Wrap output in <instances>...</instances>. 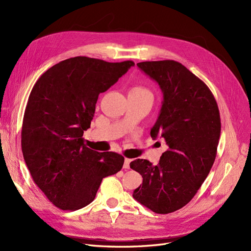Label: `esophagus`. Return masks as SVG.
<instances>
[{
  "mask_svg": "<svg viewBox=\"0 0 251 251\" xmlns=\"http://www.w3.org/2000/svg\"><path fill=\"white\" fill-rule=\"evenodd\" d=\"M130 161H131V159L125 158V160H124V165H123V168H124V169H129V164H130Z\"/></svg>",
  "mask_w": 251,
  "mask_h": 251,
  "instance_id": "34e87169",
  "label": "esophagus"
}]
</instances>
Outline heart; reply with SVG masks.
Listing matches in <instances>:
<instances>
[{
  "label": "heart",
  "mask_w": 251,
  "mask_h": 251,
  "mask_svg": "<svg viewBox=\"0 0 251 251\" xmlns=\"http://www.w3.org/2000/svg\"><path fill=\"white\" fill-rule=\"evenodd\" d=\"M130 92H131V93H136V94L150 95V96H152L151 92H150L149 90H148V89H146V88L142 87V86H135V87L131 88V89H130Z\"/></svg>",
  "instance_id": "1"
}]
</instances>
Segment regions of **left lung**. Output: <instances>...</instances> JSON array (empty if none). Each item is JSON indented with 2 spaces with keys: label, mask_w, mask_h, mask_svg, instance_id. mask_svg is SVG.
Wrapping results in <instances>:
<instances>
[{
  "label": "left lung",
  "mask_w": 251,
  "mask_h": 251,
  "mask_svg": "<svg viewBox=\"0 0 251 251\" xmlns=\"http://www.w3.org/2000/svg\"><path fill=\"white\" fill-rule=\"evenodd\" d=\"M137 66L163 93L151 136L162 137L169 149L157 165L146 159L130 163L143 177L132 197L151 211L168 214L187 205L208 177L217 154L219 109L206 83L181 63L151 61Z\"/></svg>",
  "instance_id": "8db88e82"
}]
</instances>
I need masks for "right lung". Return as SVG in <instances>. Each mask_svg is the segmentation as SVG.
Listing matches in <instances>:
<instances>
[{"label": "right lung", "mask_w": 251, "mask_h": 251, "mask_svg": "<svg viewBox=\"0 0 251 251\" xmlns=\"http://www.w3.org/2000/svg\"><path fill=\"white\" fill-rule=\"evenodd\" d=\"M88 57L64 60L34 85L22 127V150L33 181L55 207L75 211L94 201L101 181L121 171L124 157L83 144L100 93L133 66Z\"/></svg>", "instance_id": "1"}]
</instances>
